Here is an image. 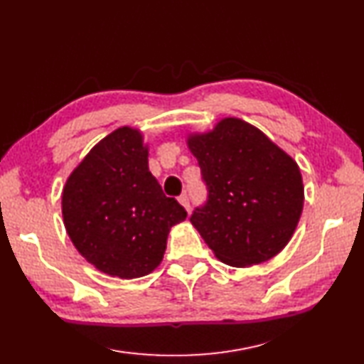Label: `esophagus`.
I'll list each match as a JSON object with an SVG mask.
<instances>
[{
    "mask_svg": "<svg viewBox=\"0 0 364 364\" xmlns=\"http://www.w3.org/2000/svg\"><path fill=\"white\" fill-rule=\"evenodd\" d=\"M178 203L181 204V206L188 210V212H191V204H189V197L186 193H183V195H180L178 197Z\"/></svg>",
    "mask_w": 364,
    "mask_h": 364,
    "instance_id": "34e87169",
    "label": "esophagus"
}]
</instances>
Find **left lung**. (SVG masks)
<instances>
[{
	"label": "left lung",
	"mask_w": 364,
	"mask_h": 364,
	"mask_svg": "<svg viewBox=\"0 0 364 364\" xmlns=\"http://www.w3.org/2000/svg\"><path fill=\"white\" fill-rule=\"evenodd\" d=\"M197 158L209 200L191 217L220 262L264 263L282 252L300 221L303 178L294 158L246 121L221 118L208 132L186 138Z\"/></svg>",
	"instance_id": "left-lung-1"
}]
</instances>
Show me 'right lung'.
<instances>
[{
	"instance_id": "obj_1",
	"label": "right lung",
	"mask_w": 364,
	"mask_h": 364,
	"mask_svg": "<svg viewBox=\"0 0 364 364\" xmlns=\"http://www.w3.org/2000/svg\"><path fill=\"white\" fill-rule=\"evenodd\" d=\"M139 129L118 127L93 146L63 188L68 235L98 271L123 279L160 266L171 228L188 217L149 171Z\"/></svg>"
}]
</instances>
